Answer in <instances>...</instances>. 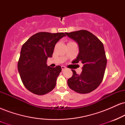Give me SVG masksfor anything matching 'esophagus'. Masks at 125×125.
Listing matches in <instances>:
<instances>
[{"label": "esophagus", "instance_id": "obj_1", "mask_svg": "<svg viewBox=\"0 0 125 125\" xmlns=\"http://www.w3.org/2000/svg\"><path fill=\"white\" fill-rule=\"evenodd\" d=\"M61 67H62V71H63L66 69V67L64 66H61Z\"/></svg>", "mask_w": 125, "mask_h": 125}]
</instances>
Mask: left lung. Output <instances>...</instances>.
<instances>
[{
    "instance_id": "1",
    "label": "left lung",
    "mask_w": 125,
    "mask_h": 125,
    "mask_svg": "<svg viewBox=\"0 0 125 125\" xmlns=\"http://www.w3.org/2000/svg\"><path fill=\"white\" fill-rule=\"evenodd\" d=\"M65 33L79 46V54L72 63L81 62L83 64L80 74L72 70L73 75L67 80V84L76 92L88 94L96 89L104 78L107 64L104 44L94 34L86 30Z\"/></svg>"
}]
</instances>
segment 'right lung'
<instances>
[{
	"label": "right lung",
	"instance_id": "obj_1",
	"mask_svg": "<svg viewBox=\"0 0 125 125\" xmlns=\"http://www.w3.org/2000/svg\"><path fill=\"white\" fill-rule=\"evenodd\" d=\"M64 36V33L39 32L23 44L18 71L24 86L33 94L43 95L55 87L62 67L48 66L46 61L52 57L56 43Z\"/></svg>",
	"mask_w": 125,
	"mask_h": 125
}]
</instances>
